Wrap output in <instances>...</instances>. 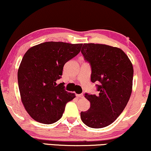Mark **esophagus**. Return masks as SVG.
I'll use <instances>...</instances> for the list:
<instances>
[{
    "instance_id": "34e87169",
    "label": "esophagus",
    "mask_w": 151,
    "mask_h": 151,
    "mask_svg": "<svg viewBox=\"0 0 151 151\" xmlns=\"http://www.w3.org/2000/svg\"><path fill=\"white\" fill-rule=\"evenodd\" d=\"M77 97L78 98H83V94H78V95H77Z\"/></svg>"
}]
</instances>
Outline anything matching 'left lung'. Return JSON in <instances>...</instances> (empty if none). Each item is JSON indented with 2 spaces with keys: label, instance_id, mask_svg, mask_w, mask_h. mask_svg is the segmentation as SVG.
I'll return each mask as SVG.
<instances>
[{
  "label": "left lung",
  "instance_id": "8db88e82",
  "mask_svg": "<svg viewBox=\"0 0 151 151\" xmlns=\"http://www.w3.org/2000/svg\"><path fill=\"white\" fill-rule=\"evenodd\" d=\"M81 52L91 68V80L98 95L85 93L91 103L81 112L83 123L92 128L109 125L126 106L132 88V64L125 52L117 47L100 44H83Z\"/></svg>",
  "mask_w": 151,
  "mask_h": 151
}]
</instances>
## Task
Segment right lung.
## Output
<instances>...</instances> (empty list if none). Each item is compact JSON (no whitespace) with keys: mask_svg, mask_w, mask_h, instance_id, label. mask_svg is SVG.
<instances>
[{"mask_svg":"<svg viewBox=\"0 0 151 151\" xmlns=\"http://www.w3.org/2000/svg\"><path fill=\"white\" fill-rule=\"evenodd\" d=\"M82 44L47 42L30 48L25 53L17 77L21 98L32 118L51 124L62 117L66 104L75 98L62 83L64 65L81 51Z\"/></svg>","mask_w":151,"mask_h":151,"instance_id":"right-lung-1","label":"right lung"}]
</instances>
